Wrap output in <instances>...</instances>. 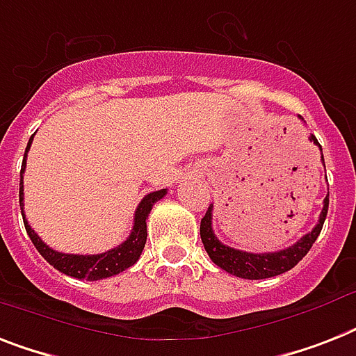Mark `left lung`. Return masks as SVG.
I'll return each mask as SVG.
<instances>
[{"mask_svg":"<svg viewBox=\"0 0 356 356\" xmlns=\"http://www.w3.org/2000/svg\"><path fill=\"white\" fill-rule=\"evenodd\" d=\"M309 138H311V140L318 146L320 152H322V146L318 144L316 137L311 135ZM323 166H325V164H323ZM327 208L329 193L325 195V199H323V208L316 227H314L311 232L305 234L303 238H300L294 245L283 248V250H276V252H245V250H238V248H232L228 247V245L221 243V241L216 238V234H213L212 230L213 204L208 207L204 218L201 219V230H199V232H201V241H203L204 250L208 252L210 259H212L218 267L227 270L228 274H234V276L245 280L273 278V276H278V274L291 270V268H293L294 265H298L300 259L311 250L313 243L316 241L320 232H322L323 221H325V216H327Z\"/></svg>","mask_w":356,"mask_h":356,"instance_id":"left-lung-1","label":"left lung"}]
</instances>
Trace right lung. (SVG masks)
<instances>
[{
	"label": "right lung",
	"instance_id": "right-lung-1",
	"mask_svg": "<svg viewBox=\"0 0 356 356\" xmlns=\"http://www.w3.org/2000/svg\"><path fill=\"white\" fill-rule=\"evenodd\" d=\"M33 138H29L27 148H25V155H23V164L22 172H19V208H22L23 223H25V230H27L29 238L34 243L36 250L42 254L43 258L47 259V263H51L56 270L67 274V276H73L78 280H89V282H97V280L109 278V276H115V274H120L122 270L129 268L131 265L137 263V259L140 258L143 254V248L146 245V238H148V228H146V219H148V213L152 212V207L157 203L159 199H163L166 195V190H157V192L148 193L146 197L138 203L137 210H135V221H133V228L129 238L120 243L118 247L111 248L108 252L102 254H63L53 250V248L45 245L42 241V238L34 232L31 225L27 223L25 219V213H23V173H25V166H27V152L31 149V144H33Z\"/></svg>",
	"mask_w": 356,
	"mask_h": 356
}]
</instances>
